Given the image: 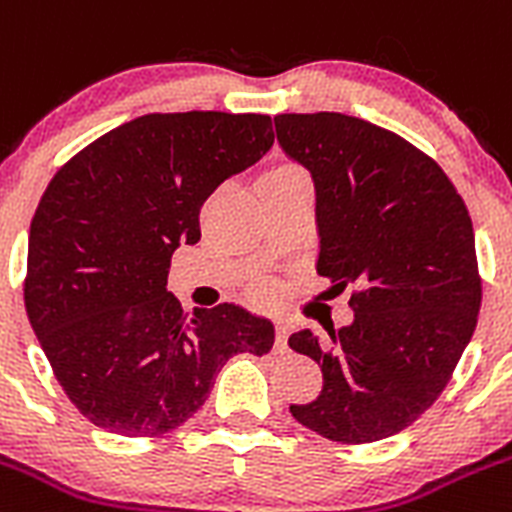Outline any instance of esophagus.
Here are the masks:
<instances>
[{
	"label": "esophagus",
	"instance_id": "esophagus-1",
	"mask_svg": "<svg viewBox=\"0 0 512 512\" xmlns=\"http://www.w3.org/2000/svg\"><path fill=\"white\" fill-rule=\"evenodd\" d=\"M288 331V323L278 321V326H275V351L278 353L288 351Z\"/></svg>",
	"mask_w": 512,
	"mask_h": 512
}]
</instances>
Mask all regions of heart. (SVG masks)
I'll return each instance as SVG.
<instances>
[{
    "instance_id": "1",
    "label": "heart",
    "mask_w": 512,
    "mask_h": 512,
    "mask_svg": "<svg viewBox=\"0 0 512 512\" xmlns=\"http://www.w3.org/2000/svg\"><path fill=\"white\" fill-rule=\"evenodd\" d=\"M295 171H300V169H295V166H275V169L270 171V174L267 176H280V174H295Z\"/></svg>"
}]
</instances>
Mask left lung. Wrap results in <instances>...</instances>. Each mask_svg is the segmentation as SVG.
I'll list each match as a JSON object with an SVG mask.
<instances>
[{"mask_svg":"<svg viewBox=\"0 0 512 512\" xmlns=\"http://www.w3.org/2000/svg\"><path fill=\"white\" fill-rule=\"evenodd\" d=\"M275 133L313 179L315 270L333 288H356L348 326L288 338L323 371L321 394L290 414L331 442H379L432 407L475 333L472 219L447 174L386 128L343 113H283Z\"/></svg>","mask_w":512,"mask_h":512,"instance_id":"left-lung-1","label":"left lung"}]
</instances>
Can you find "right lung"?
Listing matches in <instances>:
<instances>
[{
  "instance_id": "obj_1",
  "label": "right lung",
  "mask_w": 512,
  "mask_h": 512,
  "mask_svg": "<svg viewBox=\"0 0 512 512\" xmlns=\"http://www.w3.org/2000/svg\"><path fill=\"white\" fill-rule=\"evenodd\" d=\"M260 113H148L85 146L47 184L30 224L25 308L55 379L95 427L156 437L184 424L237 353L275 343L234 303L191 315L166 290L199 209L272 148Z\"/></svg>"
}]
</instances>
